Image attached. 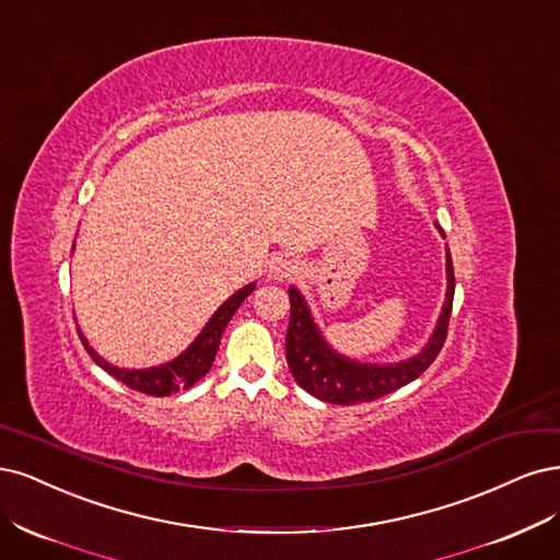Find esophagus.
Instances as JSON below:
<instances>
[{
	"label": "esophagus",
	"instance_id": "34e87169",
	"mask_svg": "<svg viewBox=\"0 0 560 560\" xmlns=\"http://www.w3.org/2000/svg\"><path fill=\"white\" fill-rule=\"evenodd\" d=\"M298 260L288 258V256H277L269 262V279L275 281H283V279H291L298 272Z\"/></svg>",
	"mask_w": 560,
	"mask_h": 560
}]
</instances>
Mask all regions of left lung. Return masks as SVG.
<instances>
[{"label": "left lung", "mask_w": 560, "mask_h": 560, "mask_svg": "<svg viewBox=\"0 0 560 560\" xmlns=\"http://www.w3.org/2000/svg\"><path fill=\"white\" fill-rule=\"evenodd\" d=\"M438 230L440 234H444L440 225ZM454 291V262H451V254L446 248V295L435 330H432L425 347L407 360H398V363H360V360L341 355L328 345L316 326L304 295L295 285H291L288 288V295H291V320H288L285 332L288 368H291L295 382L323 402L358 405L384 398V395L398 390L421 376L430 368L432 360L438 358L446 339Z\"/></svg>", "instance_id": "8db88e82"}]
</instances>
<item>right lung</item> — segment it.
Returning <instances> with one entry per match:
<instances>
[{
	"label": "right lung",
	"instance_id": "add662e5",
	"mask_svg": "<svg viewBox=\"0 0 560 560\" xmlns=\"http://www.w3.org/2000/svg\"><path fill=\"white\" fill-rule=\"evenodd\" d=\"M71 250H74V248H71ZM254 288H256V283H248V285L240 288V291L234 295H230L219 306V310L213 312V316L207 320V326L202 328V332L195 337L192 345L165 365L143 368V370H128V368L112 365L109 360H104L93 347L88 345V339L81 330H79V335H81V341H83L85 351L90 353V358H93L104 372H109L112 376L118 378V382H122L125 386H130L132 390L155 395V398H165V395H172L176 390L190 388L192 384L200 382V378L211 370L225 326L230 323V318L234 316V312L240 310V304L250 293H254Z\"/></svg>",
	"mask_w": 560,
	"mask_h": 560
}]
</instances>
